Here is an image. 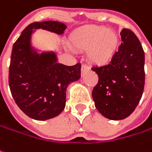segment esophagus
<instances>
[{
  "label": "esophagus",
  "mask_w": 152,
  "mask_h": 152,
  "mask_svg": "<svg viewBox=\"0 0 152 152\" xmlns=\"http://www.w3.org/2000/svg\"><path fill=\"white\" fill-rule=\"evenodd\" d=\"M90 70V67L86 65V64H82V66H81V73L83 74L85 72H86V71H89Z\"/></svg>",
  "instance_id": "obj_1"
}]
</instances>
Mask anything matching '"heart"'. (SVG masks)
<instances>
[{"label":"heart","instance_id":"heart-1","mask_svg":"<svg viewBox=\"0 0 152 152\" xmlns=\"http://www.w3.org/2000/svg\"><path fill=\"white\" fill-rule=\"evenodd\" d=\"M74 48L87 52L88 60L96 65H105L113 58L118 46V36L113 30L101 26H86L71 38Z\"/></svg>","mask_w":152,"mask_h":152}]
</instances>
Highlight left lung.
Masks as SVG:
<instances>
[{
  "instance_id": "8db88e82",
  "label": "left lung",
  "mask_w": 152,
  "mask_h": 152,
  "mask_svg": "<svg viewBox=\"0 0 152 152\" xmlns=\"http://www.w3.org/2000/svg\"><path fill=\"white\" fill-rule=\"evenodd\" d=\"M122 43L108 65L93 66L99 81L92 90L97 110L112 120L129 117L138 104L145 87V52L130 29L121 33Z\"/></svg>"
}]
</instances>
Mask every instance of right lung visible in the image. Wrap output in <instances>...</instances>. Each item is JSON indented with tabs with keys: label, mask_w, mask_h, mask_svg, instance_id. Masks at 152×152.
<instances>
[{
	"label": "right lung",
	"mask_w": 152,
	"mask_h": 152,
	"mask_svg": "<svg viewBox=\"0 0 152 152\" xmlns=\"http://www.w3.org/2000/svg\"><path fill=\"white\" fill-rule=\"evenodd\" d=\"M39 28L62 34L66 26L53 20L28 25L13 46L8 83L15 103L24 113L36 120H47L64 110L66 88L80 80L81 65L60 64L53 52L38 53L31 45V37L34 29Z\"/></svg>",
	"instance_id": "1"
}]
</instances>
